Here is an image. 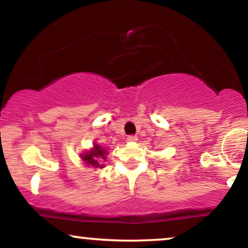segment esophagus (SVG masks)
Returning a JSON list of instances; mask_svg holds the SVG:
<instances>
[{"instance_id": "34e87169", "label": "esophagus", "mask_w": 248, "mask_h": 248, "mask_svg": "<svg viewBox=\"0 0 248 248\" xmlns=\"http://www.w3.org/2000/svg\"><path fill=\"white\" fill-rule=\"evenodd\" d=\"M127 141L128 142H136V141H138V136H133V135L128 136Z\"/></svg>"}]
</instances>
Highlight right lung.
Here are the masks:
<instances>
[{"instance_id": "add662e5", "label": "right lung", "mask_w": 248, "mask_h": 248, "mask_svg": "<svg viewBox=\"0 0 248 248\" xmlns=\"http://www.w3.org/2000/svg\"><path fill=\"white\" fill-rule=\"evenodd\" d=\"M107 154L108 152L104 147H101L98 143H93V147L91 149L80 154V158L85 163V166L88 168L102 169V168H105L104 162L107 160Z\"/></svg>"}]
</instances>
